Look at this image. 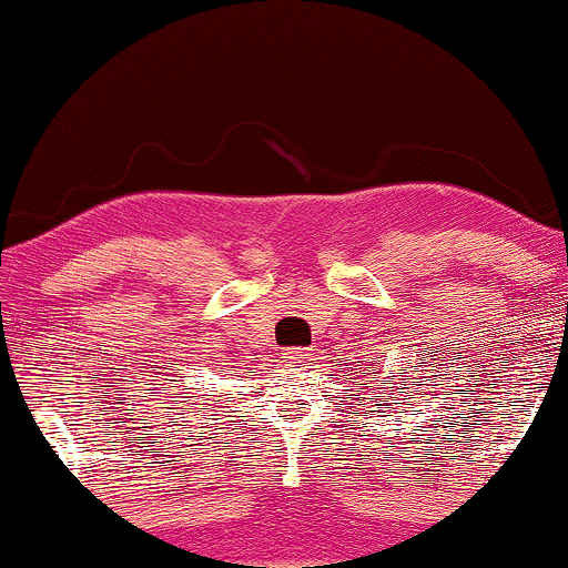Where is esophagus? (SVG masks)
Instances as JSON below:
<instances>
[{
    "label": "esophagus",
    "mask_w": 568,
    "mask_h": 568,
    "mask_svg": "<svg viewBox=\"0 0 568 568\" xmlns=\"http://www.w3.org/2000/svg\"><path fill=\"white\" fill-rule=\"evenodd\" d=\"M284 355H286V359H290L292 365L307 363V359H311V352H307V349H300V347H294V349H286Z\"/></svg>",
    "instance_id": "34e87169"
}]
</instances>
